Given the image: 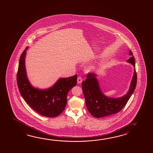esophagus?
<instances>
[{"label":"esophagus","instance_id":"1","mask_svg":"<svg viewBox=\"0 0 153 153\" xmlns=\"http://www.w3.org/2000/svg\"><path fill=\"white\" fill-rule=\"evenodd\" d=\"M77 83L78 84H81L82 81H83V79L82 78L80 77H78L77 78Z\"/></svg>","mask_w":153,"mask_h":153}]
</instances>
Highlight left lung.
<instances>
[{
  "label": "left lung",
  "instance_id": "obj_1",
  "mask_svg": "<svg viewBox=\"0 0 153 153\" xmlns=\"http://www.w3.org/2000/svg\"><path fill=\"white\" fill-rule=\"evenodd\" d=\"M131 57L127 62L134 66V73L130 86L126 94L120 98H113L105 96L101 90L97 75L88 73L87 78L82 82V89L85 97L86 107L91 114L97 118L103 117L120 111L126 105L135 90L137 76L135 71V60L131 51H129Z\"/></svg>",
  "mask_w": 153,
  "mask_h": 153
}]
</instances>
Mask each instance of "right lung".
<instances>
[{"label":"right lung","instance_id":"1","mask_svg":"<svg viewBox=\"0 0 153 153\" xmlns=\"http://www.w3.org/2000/svg\"><path fill=\"white\" fill-rule=\"evenodd\" d=\"M25 48L21 55L17 73V84L21 95L31 108L42 115L55 117L65 109L68 92L77 84V75L61 78L51 88L40 90L28 80L25 66Z\"/></svg>","mask_w":153,"mask_h":153}]
</instances>
